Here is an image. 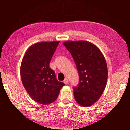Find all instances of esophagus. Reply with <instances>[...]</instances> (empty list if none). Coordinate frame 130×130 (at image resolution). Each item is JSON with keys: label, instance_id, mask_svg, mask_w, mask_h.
I'll use <instances>...</instances> for the list:
<instances>
[{"label": "esophagus", "instance_id": "esophagus-1", "mask_svg": "<svg viewBox=\"0 0 130 130\" xmlns=\"http://www.w3.org/2000/svg\"><path fill=\"white\" fill-rule=\"evenodd\" d=\"M68 82H69V81H68V78H65V80L63 81V83H64L66 85L68 84Z\"/></svg>", "mask_w": 130, "mask_h": 130}]
</instances>
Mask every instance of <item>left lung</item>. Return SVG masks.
<instances>
[{
    "instance_id": "obj_1",
    "label": "left lung",
    "mask_w": 130,
    "mask_h": 130,
    "mask_svg": "<svg viewBox=\"0 0 130 130\" xmlns=\"http://www.w3.org/2000/svg\"><path fill=\"white\" fill-rule=\"evenodd\" d=\"M63 45L70 52L77 69L80 83L74 87V99L81 106L95 103L106 87L108 69L106 61L95 45L85 41H68Z\"/></svg>"
}]
</instances>
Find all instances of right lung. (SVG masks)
<instances>
[{
	"mask_svg": "<svg viewBox=\"0 0 130 130\" xmlns=\"http://www.w3.org/2000/svg\"><path fill=\"white\" fill-rule=\"evenodd\" d=\"M60 41L32 45L22 61L20 73L26 91L35 102L43 105L54 102L65 84L57 80L49 63Z\"/></svg>",
	"mask_w": 130,
	"mask_h": 130,
	"instance_id": "right-lung-1",
	"label": "right lung"
}]
</instances>
